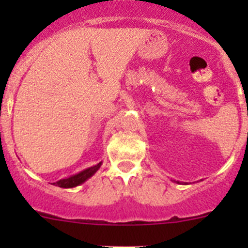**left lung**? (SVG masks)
<instances>
[{
    "label": "left lung",
    "instance_id": "8db88e82",
    "mask_svg": "<svg viewBox=\"0 0 248 248\" xmlns=\"http://www.w3.org/2000/svg\"><path fill=\"white\" fill-rule=\"evenodd\" d=\"M174 181H175V180H174ZM175 182H176V184H181V182H180V181H175Z\"/></svg>",
    "mask_w": 248,
    "mask_h": 248
}]
</instances>
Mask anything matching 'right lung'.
<instances>
[{"instance_id": "right-lung-1", "label": "right lung", "mask_w": 248, "mask_h": 248, "mask_svg": "<svg viewBox=\"0 0 248 248\" xmlns=\"http://www.w3.org/2000/svg\"><path fill=\"white\" fill-rule=\"evenodd\" d=\"M101 166H102V162H99V163L96 164V166L90 167V168L87 169H84L82 171L78 172L76 175H72V176L69 177H64V179L59 180V181L52 182L51 185L62 187V188H73V187H77L79 186V185L84 184L86 180H89L90 177L93 176V175L96 174V171L101 168Z\"/></svg>"}]
</instances>
